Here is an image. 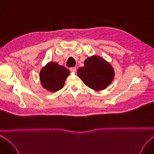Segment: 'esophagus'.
I'll return each mask as SVG.
<instances>
[{"mask_svg":"<svg viewBox=\"0 0 154 154\" xmlns=\"http://www.w3.org/2000/svg\"><path fill=\"white\" fill-rule=\"evenodd\" d=\"M69 70H70L71 72H76V68H75V67H72V68H69Z\"/></svg>","mask_w":154,"mask_h":154,"instance_id":"obj_1","label":"esophagus"}]
</instances>
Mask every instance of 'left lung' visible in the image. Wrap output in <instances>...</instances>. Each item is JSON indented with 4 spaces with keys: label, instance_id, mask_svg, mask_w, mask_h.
<instances>
[{
    "label": "left lung",
    "instance_id": "8db88e82",
    "mask_svg": "<svg viewBox=\"0 0 154 154\" xmlns=\"http://www.w3.org/2000/svg\"><path fill=\"white\" fill-rule=\"evenodd\" d=\"M77 75L86 86L99 91L106 88L112 82L115 71L105 60L93 55L84 61V66L78 69Z\"/></svg>",
    "mask_w": 154,
    "mask_h": 154
}]
</instances>
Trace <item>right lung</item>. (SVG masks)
I'll return each mask as SVG.
<instances>
[{
  "label": "right lung",
  "instance_id": "1",
  "mask_svg": "<svg viewBox=\"0 0 154 154\" xmlns=\"http://www.w3.org/2000/svg\"><path fill=\"white\" fill-rule=\"evenodd\" d=\"M69 71L55 62H49L39 72L41 83L44 88L51 92L61 89L69 75Z\"/></svg>",
  "mask_w": 154,
  "mask_h": 154
}]
</instances>
